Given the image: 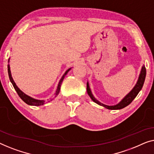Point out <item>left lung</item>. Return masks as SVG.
Instances as JSON below:
<instances>
[{"mask_svg":"<svg viewBox=\"0 0 154 154\" xmlns=\"http://www.w3.org/2000/svg\"><path fill=\"white\" fill-rule=\"evenodd\" d=\"M146 68L144 66L142 67L141 72H140L139 79H138V81L136 84V85L135 86V87L133 88V89L131 91V92L129 93L126 96L123 98L122 100H121L119 103L117 104V105H114V106H107L104 105V104H102L101 103H100L98 100L94 98V96H93L91 94V89L89 88V86H88V83L87 82V84H86V89H87V93L88 94V96H90V98L92 99V100L95 102V103L98 104V105L103 106L105 108H107L108 109H121L122 108H124L130 105L132 103V101L135 98V97L137 96V94H139V92L140 91V90L142 89L143 84H144V80H145V77H146Z\"/></svg>","mask_w":154,"mask_h":154,"instance_id":"obj_1","label":"left lung"}]
</instances>
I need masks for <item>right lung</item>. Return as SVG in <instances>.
<instances>
[{
  "label": "right lung",
  "mask_w": 154,
  "mask_h": 154,
  "mask_svg": "<svg viewBox=\"0 0 154 154\" xmlns=\"http://www.w3.org/2000/svg\"><path fill=\"white\" fill-rule=\"evenodd\" d=\"M70 70V68L68 69V70H67L66 72H65V74L63 75V76L62 77L61 79H60L59 83H58L57 89H56V91L55 93L56 96H57L58 94H59L60 88V85H61L63 80L65 76H66V75H67V73L69 72V70ZM8 75H9V78H10V82H11V83L12 84L13 86H14V89L17 91V94L19 95V96L20 97L21 99L24 102V103H26L28 104V105H34V106H40V105H44L45 103V100H35V99L32 98H31V97H29V96H27V95H26L25 94H23V93L19 89L18 87H17V85L14 83V82L13 81V79H12V75H11V72H10V65L9 64L8 65Z\"/></svg>",
  "instance_id": "right-lung-1"
}]
</instances>
